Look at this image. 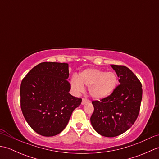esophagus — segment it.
I'll use <instances>...</instances> for the list:
<instances>
[{"instance_id": "34e87169", "label": "esophagus", "mask_w": 159, "mask_h": 159, "mask_svg": "<svg viewBox=\"0 0 159 159\" xmlns=\"http://www.w3.org/2000/svg\"><path fill=\"white\" fill-rule=\"evenodd\" d=\"M87 102H89V100H87V99H86V98H83V99H82V104H86V103H87Z\"/></svg>"}]
</instances>
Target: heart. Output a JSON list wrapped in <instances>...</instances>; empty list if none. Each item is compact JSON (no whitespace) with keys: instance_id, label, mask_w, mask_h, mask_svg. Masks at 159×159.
Masks as SVG:
<instances>
[{"instance_id":"obj_1","label":"heart","mask_w":159,"mask_h":159,"mask_svg":"<svg viewBox=\"0 0 159 159\" xmlns=\"http://www.w3.org/2000/svg\"><path fill=\"white\" fill-rule=\"evenodd\" d=\"M70 83L76 93L83 92V85L89 87L91 96L100 100L112 93L117 86V78L114 72H105L98 69L91 68L83 71L79 79L73 77Z\"/></svg>"}]
</instances>
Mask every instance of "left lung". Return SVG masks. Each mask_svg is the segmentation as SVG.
<instances>
[{
  "label": "left lung",
  "instance_id": "left-lung-1",
  "mask_svg": "<svg viewBox=\"0 0 159 159\" xmlns=\"http://www.w3.org/2000/svg\"><path fill=\"white\" fill-rule=\"evenodd\" d=\"M120 78V85L104 98L93 100L90 118L98 133L107 137L120 135L136 121L142 100V85L132 71L124 66L111 65Z\"/></svg>",
  "mask_w": 159,
  "mask_h": 159
}]
</instances>
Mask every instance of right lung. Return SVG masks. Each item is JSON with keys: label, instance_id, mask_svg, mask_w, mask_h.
<instances>
[{"label": "right lung", "instance_id": "right-lung-1", "mask_svg": "<svg viewBox=\"0 0 159 159\" xmlns=\"http://www.w3.org/2000/svg\"><path fill=\"white\" fill-rule=\"evenodd\" d=\"M68 64L43 62L29 71L20 85V107L32 129L52 137L63 130L82 99L69 93Z\"/></svg>", "mask_w": 159, "mask_h": 159}]
</instances>
